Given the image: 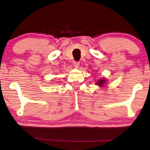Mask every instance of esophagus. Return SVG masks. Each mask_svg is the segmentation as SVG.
I'll return each instance as SVG.
<instances>
[{
	"label": "esophagus",
	"instance_id": "esophagus-1",
	"mask_svg": "<svg viewBox=\"0 0 150 150\" xmlns=\"http://www.w3.org/2000/svg\"><path fill=\"white\" fill-rule=\"evenodd\" d=\"M73 65H74L75 68H78L79 67V62L74 61V62H73Z\"/></svg>",
	"mask_w": 150,
	"mask_h": 150
}]
</instances>
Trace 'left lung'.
I'll return each mask as SVG.
<instances>
[{"label": "left lung", "instance_id": "1", "mask_svg": "<svg viewBox=\"0 0 150 150\" xmlns=\"http://www.w3.org/2000/svg\"><path fill=\"white\" fill-rule=\"evenodd\" d=\"M106 79H99L98 81V82H96V84L98 85V86H99L100 87L102 86H104V85L105 83H106Z\"/></svg>", "mask_w": 150, "mask_h": 150}]
</instances>
